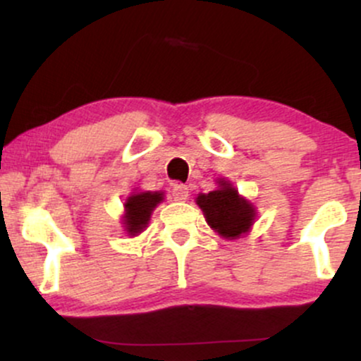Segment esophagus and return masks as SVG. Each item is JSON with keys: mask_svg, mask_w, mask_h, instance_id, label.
<instances>
[{"mask_svg": "<svg viewBox=\"0 0 361 361\" xmlns=\"http://www.w3.org/2000/svg\"><path fill=\"white\" fill-rule=\"evenodd\" d=\"M171 197L175 198L176 202H185L186 198L190 197V192H188V186L185 185H175L171 188Z\"/></svg>", "mask_w": 361, "mask_h": 361, "instance_id": "esophagus-1", "label": "esophagus"}]
</instances>
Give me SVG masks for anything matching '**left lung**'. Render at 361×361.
Returning <instances> with one entry per match:
<instances>
[{
    "label": "left lung",
    "instance_id": "8db88e82",
    "mask_svg": "<svg viewBox=\"0 0 361 361\" xmlns=\"http://www.w3.org/2000/svg\"><path fill=\"white\" fill-rule=\"evenodd\" d=\"M197 204L204 210L210 227L227 239L239 238L255 221V209L226 181H221L219 190L198 195Z\"/></svg>",
    "mask_w": 361,
    "mask_h": 361
}]
</instances>
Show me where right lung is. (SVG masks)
Instances as JSON below:
<instances>
[{
	"label": "right lung",
	"instance_id": "add662e5",
	"mask_svg": "<svg viewBox=\"0 0 361 361\" xmlns=\"http://www.w3.org/2000/svg\"><path fill=\"white\" fill-rule=\"evenodd\" d=\"M161 200H163V193L159 192H144L128 197L126 200V215H123L127 233L137 235L144 227H147L151 212Z\"/></svg>",
	"mask_w": 361,
	"mask_h": 361
}]
</instances>
